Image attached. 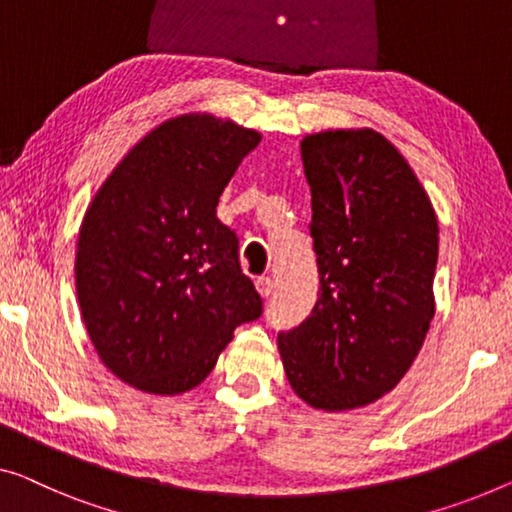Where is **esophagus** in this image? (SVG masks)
Listing matches in <instances>:
<instances>
[{"mask_svg": "<svg viewBox=\"0 0 512 512\" xmlns=\"http://www.w3.org/2000/svg\"><path fill=\"white\" fill-rule=\"evenodd\" d=\"M255 287H257V294L262 296V299H269V296L273 294V280L269 276H262L255 280Z\"/></svg>", "mask_w": 512, "mask_h": 512, "instance_id": "1", "label": "esophagus"}]
</instances>
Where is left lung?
<instances>
[{
  "label": "left lung",
  "instance_id": "obj_1",
  "mask_svg": "<svg viewBox=\"0 0 512 512\" xmlns=\"http://www.w3.org/2000/svg\"><path fill=\"white\" fill-rule=\"evenodd\" d=\"M301 160L319 299L278 335V352L305 404L358 409L400 384L430 331L437 213L407 158L372 128L305 135Z\"/></svg>",
  "mask_w": 512,
  "mask_h": 512
}]
</instances>
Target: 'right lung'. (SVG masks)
Returning <instances> with one entry per match:
<instances>
[{
	"label": "right lung",
	"mask_w": 512,
	"mask_h": 512,
	"mask_svg": "<svg viewBox=\"0 0 512 512\" xmlns=\"http://www.w3.org/2000/svg\"><path fill=\"white\" fill-rule=\"evenodd\" d=\"M255 128L179 114L142 137L96 190L75 250V289L96 354L151 395L200 386L234 329L262 315L236 234L216 218Z\"/></svg>",
	"instance_id": "1"
}]
</instances>
